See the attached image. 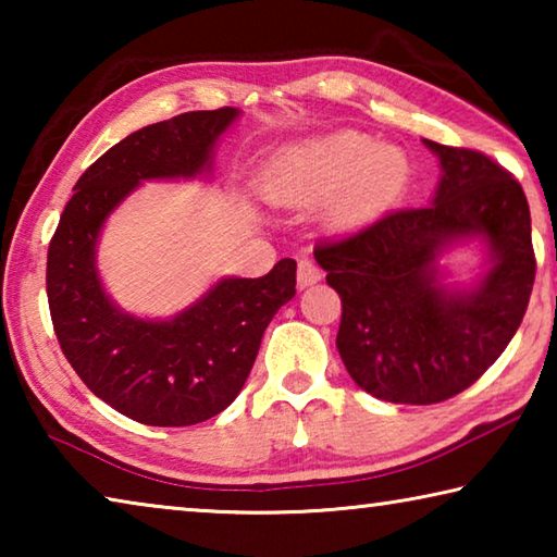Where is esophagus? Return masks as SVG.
Segmentation results:
<instances>
[{"instance_id": "obj_1", "label": "esophagus", "mask_w": 557, "mask_h": 557, "mask_svg": "<svg viewBox=\"0 0 557 557\" xmlns=\"http://www.w3.org/2000/svg\"><path fill=\"white\" fill-rule=\"evenodd\" d=\"M322 280V270H319L312 260H299L297 262V287L299 289H307L317 285V282Z\"/></svg>"}]
</instances>
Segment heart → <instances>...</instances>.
Listing matches in <instances>:
<instances>
[{
  "label": "heart",
  "instance_id": "heart-1",
  "mask_svg": "<svg viewBox=\"0 0 557 557\" xmlns=\"http://www.w3.org/2000/svg\"><path fill=\"white\" fill-rule=\"evenodd\" d=\"M408 178L410 162L400 147L342 129L282 147L262 178V191L277 206L326 201L324 223L348 231L391 211Z\"/></svg>",
  "mask_w": 557,
  "mask_h": 557
}]
</instances>
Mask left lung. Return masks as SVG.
<instances>
[{
	"label": "left lung",
	"instance_id": "obj_1",
	"mask_svg": "<svg viewBox=\"0 0 557 557\" xmlns=\"http://www.w3.org/2000/svg\"><path fill=\"white\" fill-rule=\"evenodd\" d=\"M422 143L442 169L430 206L314 250L342 297L336 348L348 375L373 398L403 405L469 388L521 326L535 280L521 184L482 152ZM467 242L483 245L485 270L449 286L438 260Z\"/></svg>",
	"mask_w": 557,
	"mask_h": 557
}]
</instances>
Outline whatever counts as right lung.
I'll use <instances>...</instances> for the list:
<instances>
[{
    "label": "right lung",
    "mask_w": 557,
    "mask_h": 557,
    "mask_svg": "<svg viewBox=\"0 0 557 557\" xmlns=\"http://www.w3.org/2000/svg\"><path fill=\"white\" fill-rule=\"evenodd\" d=\"M238 108L196 110L132 132L75 184L49 245L46 292L55 336L81 381L129 420L186 428L243 391L272 317L295 297L297 262L265 277H221L169 319L137 317L108 295L98 243L112 211L145 182L211 178L215 145Z\"/></svg>",
    "instance_id": "obj_1"
}]
</instances>
